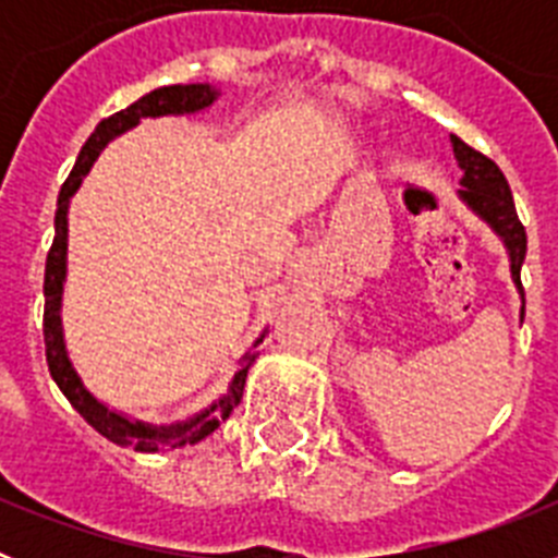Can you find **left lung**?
Returning a JSON list of instances; mask_svg holds the SVG:
<instances>
[{"label":"left lung","instance_id":"obj_1","mask_svg":"<svg viewBox=\"0 0 558 558\" xmlns=\"http://www.w3.org/2000/svg\"><path fill=\"white\" fill-rule=\"evenodd\" d=\"M452 150H456L458 165L463 167L461 198L506 240L511 254V276H514L520 293L525 295L520 282V268L522 259H525V248H529V236H525V226L517 218V206L514 198H511L509 181H506L502 170L489 156H483L481 150L470 147L466 142L458 140V136H452Z\"/></svg>","mask_w":558,"mask_h":558}]
</instances>
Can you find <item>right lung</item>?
Wrapping results in <instances>:
<instances>
[{"label":"right lung","instance_id":"right-lung-1","mask_svg":"<svg viewBox=\"0 0 558 558\" xmlns=\"http://www.w3.org/2000/svg\"><path fill=\"white\" fill-rule=\"evenodd\" d=\"M218 97V92L206 83H190V86H165L156 88L150 95H145L142 100H136L133 106L122 108V111L111 113L100 125L95 128V133L88 136L86 145H83L81 156H77L75 167L69 172V179L63 181L61 195H58V209H56V240H52V248L47 254V268H44V347H47V366L52 379L58 383V388L63 391V397L72 402L77 413L86 418L88 425L95 427L100 436H106L108 441L120 447H133L140 452H156L165 450V447H184L195 445L201 438H206L209 433L218 430V425L229 416L231 411L240 402V391H243L245 374H248L251 360L245 357L240 363V372L234 374V383L229 388V397H223L218 405H211L209 411L198 413L190 422H181V425L170 427H147L140 422H128V418L117 416V413L108 411L106 405H100L92 393L83 388L81 377L75 374L72 363L66 357V349H63V335H61V290H63V274H66V206L69 198L75 195V190L81 186L83 175L88 172L92 161L97 159V153L108 145V140H113L117 133L133 128L142 117H161V113H192L201 111V108L211 106V100ZM259 343V340H256Z\"/></svg>","mask_w":558,"mask_h":558}]
</instances>
